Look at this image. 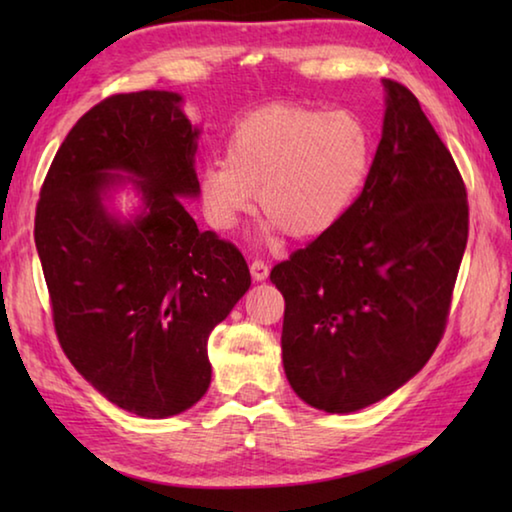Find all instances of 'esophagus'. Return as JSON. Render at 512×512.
Wrapping results in <instances>:
<instances>
[{"instance_id":"esophagus-1","label":"esophagus","mask_w":512,"mask_h":512,"mask_svg":"<svg viewBox=\"0 0 512 512\" xmlns=\"http://www.w3.org/2000/svg\"><path fill=\"white\" fill-rule=\"evenodd\" d=\"M268 271H271V268H268V264L262 262V259H255V262L250 264V275H253V280H257V282L266 280Z\"/></svg>"}]
</instances>
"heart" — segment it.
I'll return each instance as SVG.
<instances>
[{"label": "heart", "mask_w": 512, "mask_h": 512, "mask_svg": "<svg viewBox=\"0 0 512 512\" xmlns=\"http://www.w3.org/2000/svg\"><path fill=\"white\" fill-rule=\"evenodd\" d=\"M372 133L352 110L268 106L235 126L225 160L198 173L207 223L230 232L255 207L266 214L264 235L282 228L309 239L348 212L366 183Z\"/></svg>", "instance_id": "obj_1"}]
</instances>
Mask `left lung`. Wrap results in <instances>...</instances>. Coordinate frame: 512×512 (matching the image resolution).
Here are the masks:
<instances>
[{"label":"left lung","instance_id":"1","mask_svg":"<svg viewBox=\"0 0 512 512\" xmlns=\"http://www.w3.org/2000/svg\"><path fill=\"white\" fill-rule=\"evenodd\" d=\"M386 112L348 212L271 271L282 363L314 409L352 413L418 375L443 339L467 244V192L409 88L384 79Z\"/></svg>","mask_w":512,"mask_h":512}]
</instances>
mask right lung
<instances>
[{"instance_id":"right-lung-1","label":"right lung","mask_w":512,"mask_h":512,"mask_svg":"<svg viewBox=\"0 0 512 512\" xmlns=\"http://www.w3.org/2000/svg\"><path fill=\"white\" fill-rule=\"evenodd\" d=\"M176 92L103 99L76 121L40 189L36 248L60 348L97 391L140 418H169L207 393V339L250 287L244 255L201 232L198 128ZM131 182L133 220L105 205Z\"/></svg>"}]
</instances>
